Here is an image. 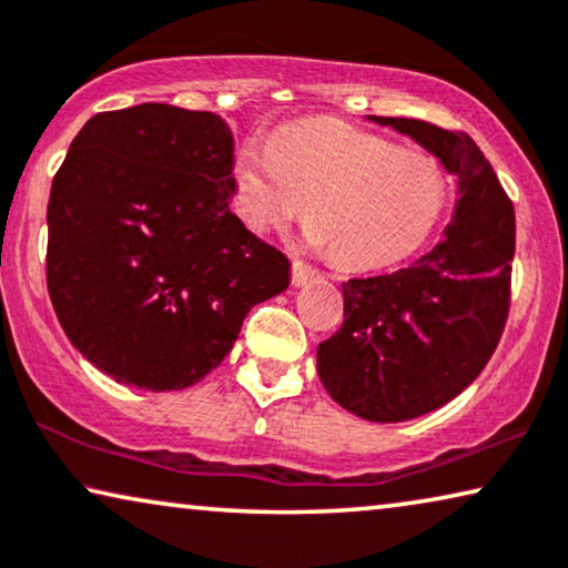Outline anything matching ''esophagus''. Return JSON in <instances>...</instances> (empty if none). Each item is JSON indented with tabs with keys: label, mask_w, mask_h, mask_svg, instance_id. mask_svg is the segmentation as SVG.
Returning <instances> with one entry per match:
<instances>
[{
	"label": "esophagus",
	"mask_w": 568,
	"mask_h": 568,
	"mask_svg": "<svg viewBox=\"0 0 568 568\" xmlns=\"http://www.w3.org/2000/svg\"><path fill=\"white\" fill-rule=\"evenodd\" d=\"M315 276H317V271L304 264V261H292V282H294V286L310 284Z\"/></svg>",
	"instance_id": "esophagus-1"
}]
</instances>
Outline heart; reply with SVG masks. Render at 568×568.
Segmentation results:
<instances>
[{
    "label": "heart",
    "instance_id": "1",
    "mask_svg": "<svg viewBox=\"0 0 568 568\" xmlns=\"http://www.w3.org/2000/svg\"><path fill=\"white\" fill-rule=\"evenodd\" d=\"M235 189L253 230L290 223L310 203L304 241L331 245L348 268L407 258L448 202L438 161L343 125H292L271 141L248 138L235 155Z\"/></svg>",
    "mask_w": 568,
    "mask_h": 568
}]
</instances>
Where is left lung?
Returning a JSON list of instances; mask_svg holds the SVG:
<instances>
[{"label":"left lung","instance_id":"8db88e82","mask_svg":"<svg viewBox=\"0 0 568 568\" xmlns=\"http://www.w3.org/2000/svg\"><path fill=\"white\" fill-rule=\"evenodd\" d=\"M409 135L456 179L443 241L413 266L343 284L341 331L317 345V374L343 409L402 423L458 397L495 353L509 310L515 210L471 138L409 118Z\"/></svg>","mask_w":568,"mask_h":568}]
</instances>
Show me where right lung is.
<instances>
[{"instance_id":"right-lung-1","label":"right lung","mask_w":568,"mask_h":568,"mask_svg":"<svg viewBox=\"0 0 568 568\" xmlns=\"http://www.w3.org/2000/svg\"><path fill=\"white\" fill-rule=\"evenodd\" d=\"M233 151L220 114L161 102L94 114L73 138L48 200V294L114 382L186 389L290 286V258L230 210Z\"/></svg>"}]
</instances>
